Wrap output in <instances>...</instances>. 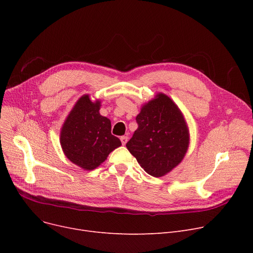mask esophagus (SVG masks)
Segmentation results:
<instances>
[{"label": "esophagus", "mask_w": 253, "mask_h": 253, "mask_svg": "<svg viewBox=\"0 0 253 253\" xmlns=\"http://www.w3.org/2000/svg\"><path fill=\"white\" fill-rule=\"evenodd\" d=\"M121 141H122V144L123 145H125L126 143H127V141H128V136H126V135H124V136H121Z\"/></svg>", "instance_id": "1"}]
</instances>
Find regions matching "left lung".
<instances>
[{
    "label": "left lung",
    "mask_w": 253,
    "mask_h": 253,
    "mask_svg": "<svg viewBox=\"0 0 253 253\" xmlns=\"http://www.w3.org/2000/svg\"><path fill=\"white\" fill-rule=\"evenodd\" d=\"M137 129L126 143L128 151L152 176L161 177L176 167L188 151L189 128L170 97L158 93L142 105Z\"/></svg>",
    "instance_id": "8db88e82"
}]
</instances>
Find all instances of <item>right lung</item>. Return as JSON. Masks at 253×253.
Instances as JSON below:
<instances>
[{
  "mask_svg": "<svg viewBox=\"0 0 253 253\" xmlns=\"http://www.w3.org/2000/svg\"><path fill=\"white\" fill-rule=\"evenodd\" d=\"M99 110L100 100L92 101L88 94L83 95L66 117L60 131L64 155L85 170L98 167L122 144L112 134L110 119L101 116Z\"/></svg>",
  "mask_w": 253,
  "mask_h": 253,
  "instance_id": "add662e5",
  "label": "right lung"
}]
</instances>
